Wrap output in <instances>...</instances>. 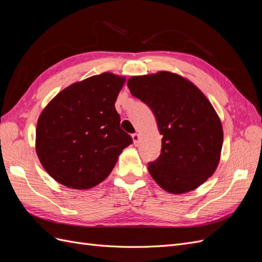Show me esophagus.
Returning <instances> with one entry per match:
<instances>
[{
	"label": "esophagus",
	"instance_id": "34e87169",
	"mask_svg": "<svg viewBox=\"0 0 262 262\" xmlns=\"http://www.w3.org/2000/svg\"><path fill=\"white\" fill-rule=\"evenodd\" d=\"M132 139H133L134 145H138V144H139V140H140V134H139V133L132 134Z\"/></svg>",
	"mask_w": 262,
	"mask_h": 262
}]
</instances>
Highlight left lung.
<instances>
[{"label":"left lung","mask_w":262,"mask_h":262,"mask_svg":"<svg viewBox=\"0 0 262 262\" xmlns=\"http://www.w3.org/2000/svg\"><path fill=\"white\" fill-rule=\"evenodd\" d=\"M128 87L152 110L162 138L161 155L148 163L150 176L166 191L185 193L215 171L223 128L204 94L178 74L162 71L132 76Z\"/></svg>","instance_id":"obj_1"}]
</instances>
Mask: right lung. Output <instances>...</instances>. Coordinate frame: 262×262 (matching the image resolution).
Here are the masks:
<instances>
[{"label":"right lung","mask_w":262,"mask_h":262,"mask_svg":"<svg viewBox=\"0 0 262 262\" xmlns=\"http://www.w3.org/2000/svg\"><path fill=\"white\" fill-rule=\"evenodd\" d=\"M125 78L94 75L60 92L38 119L36 152L59 184L90 189L105 180L132 138L120 128L115 102Z\"/></svg>","instance_id":"right-lung-1"}]
</instances>
